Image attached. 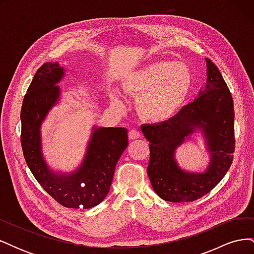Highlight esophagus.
<instances>
[{
    "label": "esophagus",
    "instance_id": "obj_1",
    "mask_svg": "<svg viewBox=\"0 0 254 254\" xmlns=\"http://www.w3.org/2000/svg\"><path fill=\"white\" fill-rule=\"evenodd\" d=\"M128 136H129V140H136V139H139V137L141 136V133H140L139 130L132 129V130H130V131H129Z\"/></svg>",
    "mask_w": 254,
    "mask_h": 254
}]
</instances>
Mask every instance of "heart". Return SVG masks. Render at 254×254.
I'll list each match as a JSON object with an SVG mask.
<instances>
[{"instance_id": "heart-1", "label": "heart", "mask_w": 254, "mask_h": 254, "mask_svg": "<svg viewBox=\"0 0 254 254\" xmlns=\"http://www.w3.org/2000/svg\"><path fill=\"white\" fill-rule=\"evenodd\" d=\"M123 84L136 99L135 110L142 120L163 123L173 119L188 101L193 76L184 64L161 60L128 73ZM111 102L122 105L117 94L111 95Z\"/></svg>"}]
</instances>
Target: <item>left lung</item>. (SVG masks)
<instances>
[{
	"label": "left lung",
	"mask_w": 254,
	"mask_h": 254,
	"mask_svg": "<svg viewBox=\"0 0 254 254\" xmlns=\"http://www.w3.org/2000/svg\"><path fill=\"white\" fill-rule=\"evenodd\" d=\"M206 82L198 97L167 122L142 125L150 144L147 174L153 190L166 201L190 202L213 190L232 164L235 148L233 98L222 76L209 58ZM200 133L210 162L203 172L182 170L175 160V150Z\"/></svg>",
	"instance_id": "obj_1"
}]
</instances>
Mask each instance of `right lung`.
<instances>
[{
	"mask_svg": "<svg viewBox=\"0 0 254 254\" xmlns=\"http://www.w3.org/2000/svg\"><path fill=\"white\" fill-rule=\"evenodd\" d=\"M64 75L58 63L44 64L35 74L21 109L22 150L36 180L57 202L90 209L109 193L115 166L128 146V130L93 126L81 164L71 173L52 170L43 156L41 126L59 103L61 90L56 84Z\"/></svg>",
	"mask_w": 254,
	"mask_h": 254,
	"instance_id": "1",
	"label": "right lung"
}]
</instances>
